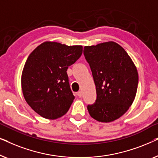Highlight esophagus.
I'll use <instances>...</instances> for the list:
<instances>
[{
	"label": "esophagus",
	"mask_w": 158,
	"mask_h": 158,
	"mask_svg": "<svg viewBox=\"0 0 158 158\" xmlns=\"http://www.w3.org/2000/svg\"><path fill=\"white\" fill-rule=\"evenodd\" d=\"M77 95L79 97H81L82 96H83V92L81 91V90H80V91H78L77 93Z\"/></svg>",
	"instance_id": "esophagus-1"
}]
</instances>
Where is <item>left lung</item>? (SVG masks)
<instances>
[{
    "mask_svg": "<svg viewBox=\"0 0 158 158\" xmlns=\"http://www.w3.org/2000/svg\"><path fill=\"white\" fill-rule=\"evenodd\" d=\"M83 54L97 94L88 111L98 122H113L126 113L135 100L139 81L137 68L127 52L114 42L86 46Z\"/></svg>",
    "mask_w": 158,
    "mask_h": 158,
    "instance_id": "left-lung-1",
    "label": "left lung"
}]
</instances>
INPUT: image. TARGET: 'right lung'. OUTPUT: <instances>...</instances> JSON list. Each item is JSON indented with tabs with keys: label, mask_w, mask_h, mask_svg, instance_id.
Returning a JSON list of instances; mask_svg holds the SVG:
<instances>
[{
	"label": "right lung",
	"mask_w": 158,
	"mask_h": 158,
	"mask_svg": "<svg viewBox=\"0 0 158 158\" xmlns=\"http://www.w3.org/2000/svg\"><path fill=\"white\" fill-rule=\"evenodd\" d=\"M82 53L81 45L45 42L30 54L21 75V88L26 101L36 113L55 119L68 111L75 96L67 70Z\"/></svg>",
	"instance_id": "add662e5"
}]
</instances>
